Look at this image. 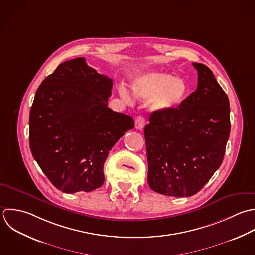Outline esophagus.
Returning <instances> with one entry per match:
<instances>
[{"mask_svg": "<svg viewBox=\"0 0 255 255\" xmlns=\"http://www.w3.org/2000/svg\"><path fill=\"white\" fill-rule=\"evenodd\" d=\"M145 122H146L145 118L142 115L137 116V118L135 119V127H136V129L142 130L144 128V126H145Z\"/></svg>", "mask_w": 255, "mask_h": 255, "instance_id": "34e87169", "label": "esophagus"}]
</instances>
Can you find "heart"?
Listing matches in <instances>:
<instances>
[{
	"mask_svg": "<svg viewBox=\"0 0 255 255\" xmlns=\"http://www.w3.org/2000/svg\"><path fill=\"white\" fill-rule=\"evenodd\" d=\"M133 90L136 97L151 100V107L158 111H170L181 104L187 94V84L180 77L162 71L145 73L133 81ZM120 95L127 102H132V94L123 86L119 89Z\"/></svg>",
	"mask_w": 255,
	"mask_h": 255,
	"instance_id": "heart-1",
	"label": "heart"
}]
</instances>
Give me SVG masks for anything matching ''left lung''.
I'll return each instance as SVG.
<instances>
[{"label":"left lung","mask_w":255,"mask_h":255,"mask_svg":"<svg viewBox=\"0 0 255 255\" xmlns=\"http://www.w3.org/2000/svg\"><path fill=\"white\" fill-rule=\"evenodd\" d=\"M198 70L195 92L170 111H154L145 126L148 184L162 195L191 197L221 167L231 132L230 101L213 71Z\"/></svg>","instance_id":"obj_1"}]
</instances>
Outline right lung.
<instances>
[{
  "label": "right lung",
  "mask_w": 255,
  "mask_h": 255,
  "mask_svg": "<svg viewBox=\"0 0 255 255\" xmlns=\"http://www.w3.org/2000/svg\"><path fill=\"white\" fill-rule=\"evenodd\" d=\"M112 79L85 58L62 62L38 86L29 112V148L50 183L66 194L104 182V162L134 128L131 116L107 107Z\"/></svg>",
  "instance_id": "right-lung-1"
}]
</instances>
